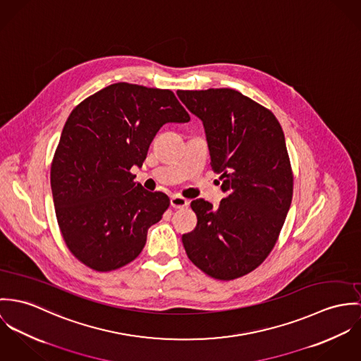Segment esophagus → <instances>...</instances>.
<instances>
[{
    "mask_svg": "<svg viewBox=\"0 0 361 361\" xmlns=\"http://www.w3.org/2000/svg\"><path fill=\"white\" fill-rule=\"evenodd\" d=\"M170 203H171V206H173L174 209H184V207L188 206L190 202L185 200V198L180 197V195H173V197L170 198Z\"/></svg>",
    "mask_w": 361,
    "mask_h": 361,
    "instance_id": "1",
    "label": "esophagus"
}]
</instances>
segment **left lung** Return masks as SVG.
Wrapping results in <instances>:
<instances>
[{
	"instance_id": "left-lung-1",
	"label": "left lung",
	"mask_w": 361,
	"mask_h": 361,
	"mask_svg": "<svg viewBox=\"0 0 361 361\" xmlns=\"http://www.w3.org/2000/svg\"><path fill=\"white\" fill-rule=\"evenodd\" d=\"M177 95L203 121L210 164L227 194L217 209L207 200L191 202L198 223L183 245L204 274L235 280L270 255L292 202L283 131L270 109L240 91L178 90Z\"/></svg>"
}]
</instances>
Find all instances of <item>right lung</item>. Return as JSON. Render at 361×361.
Instances as JSON below:
<instances>
[{
    "instance_id": "add662e5",
    "label": "right lung",
    "mask_w": 361,
    "mask_h": 361,
    "mask_svg": "<svg viewBox=\"0 0 361 361\" xmlns=\"http://www.w3.org/2000/svg\"><path fill=\"white\" fill-rule=\"evenodd\" d=\"M188 112L170 90L116 82L72 111L51 163L56 220L72 255L106 273L133 262L170 200L135 183L161 126Z\"/></svg>"
}]
</instances>
